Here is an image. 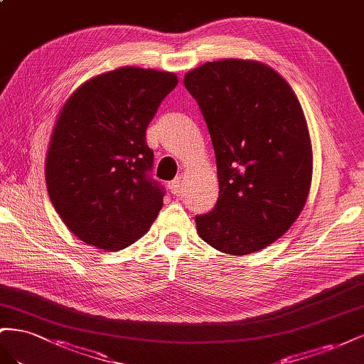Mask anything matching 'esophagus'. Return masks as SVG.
<instances>
[{"mask_svg":"<svg viewBox=\"0 0 364 364\" xmlns=\"http://www.w3.org/2000/svg\"><path fill=\"white\" fill-rule=\"evenodd\" d=\"M169 189L173 195H178L181 191H183V181L181 178H176V180H172L169 183Z\"/></svg>","mask_w":364,"mask_h":364,"instance_id":"esophagus-1","label":"esophagus"}]
</instances>
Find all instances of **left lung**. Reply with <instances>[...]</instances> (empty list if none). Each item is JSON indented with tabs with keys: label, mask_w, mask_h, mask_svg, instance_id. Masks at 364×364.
Masks as SVG:
<instances>
[{
	"label": "left lung",
	"mask_w": 364,
	"mask_h": 364,
	"mask_svg": "<svg viewBox=\"0 0 364 364\" xmlns=\"http://www.w3.org/2000/svg\"><path fill=\"white\" fill-rule=\"evenodd\" d=\"M216 155L220 196L195 218L216 250L245 256L279 240L304 210L313 180V144L293 88L252 59L205 62L186 73Z\"/></svg>",
	"instance_id": "obj_1"
}]
</instances>
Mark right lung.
Segmentation results:
<instances>
[{"instance_id": "add662e5", "label": "right lung", "mask_w": 364, "mask_h": 364, "mask_svg": "<svg viewBox=\"0 0 364 364\" xmlns=\"http://www.w3.org/2000/svg\"><path fill=\"white\" fill-rule=\"evenodd\" d=\"M178 84L171 71L122 67L84 82L62 105L46 157L50 201L68 230L103 252L146 233L163 205L146 128Z\"/></svg>"}]
</instances>
